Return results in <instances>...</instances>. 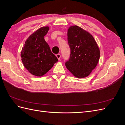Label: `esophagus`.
I'll return each instance as SVG.
<instances>
[{
  "instance_id": "1",
  "label": "esophagus",
  "mask_w": 125,
  "mask_h": 125,
  "mask_svg": "<svg viewBox=\"0 0 125 125\" xmlns=\"http://www.w3.org/2000/svg\"><path fill=\"white\" fill-rule=\"evenodd\" d=\"M56 57H57L58 60H60V58H61V55H60V54H58L56 55Z\"/></svg>"
}]
</instances>
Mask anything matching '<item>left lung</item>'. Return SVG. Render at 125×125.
Returning a JSON list of instances; mask_svg holds the SVG:
<instances>
[{
	"mask_svg": "<svg viewBox=\"0 0 125 125\" xmlns=\"http://www.w3.org/2000/svg\"><path fill=\"white\" fill-rule=\"evenodd\" d=\"M67 35L70 55L65 63L67 68L75 77H86L99 62V48L93 36L78 26H70Z\"/></svg>",
	"mask_w": 125,
	"mask_h": 125,
	"instance_id": "obj_1",
	"label": "left lung"
}]
</instances>
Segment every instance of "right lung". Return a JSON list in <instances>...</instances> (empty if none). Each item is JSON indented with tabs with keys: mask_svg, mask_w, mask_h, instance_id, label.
Masks as SVG:
<instances>
[{
	"mask_svg": "<svg viewBox=\"0 0 125 125\" xmlns=\"http://www.w3.org/2000/svg\"><path fill=\"white\" fill-rule=\"evenodd\" d=\"M48 30V26L37 30L26 40L22 50L21 56L24 66L36 76L47 73L58 61L44 39Z\"/></svg>",
	"mask_w": 125,
	"mask_h": 125,
	"instance_id": "add662e5",
	"label": "right lung"
}]
</instances>
